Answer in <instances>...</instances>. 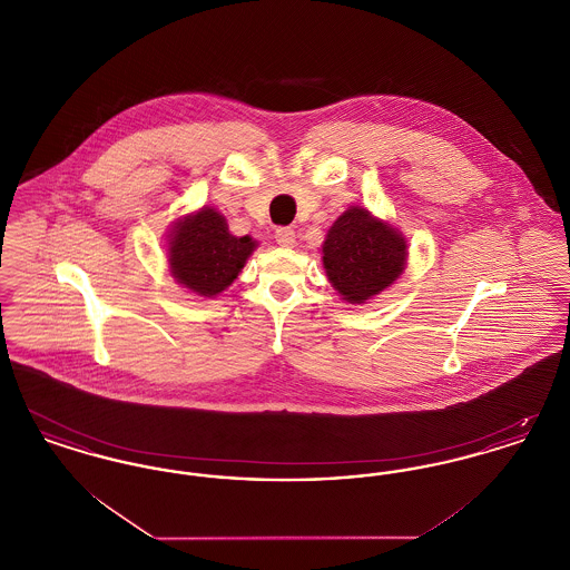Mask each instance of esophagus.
I'll return each instance as SVG.
<instances>
[{"mask_svg":"<svg viewBox=\"0 0 570 570\" xmlns=\"http://www.w3.org/2000/svg\"><path fill=\"white\" fill-rule=\"evenodd\" d=\"M275 242H277V245H282V247H293L295 242H297V235H295L293 228L282 226V228L275 230Z\"/></svg>","mask_w":570,"mask_h":570,"instance_id":"esophagus-1","label":"esophagus"}]
</instances>
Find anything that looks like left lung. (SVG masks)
<instances>
[{"label": "left lung", "instance_id": "8db88e82", "mask_svg": "<svg viewBox=\"0 0 570 570\" xmlns=\"http://www.w3.org/2000/svg\"><path fill=\"white\" fill-rule=\"evenodd\" d=\"M404 261L402 235L358 207L337 217L323 245L326 275L351 303H365L393 284L404 269Z\"/></svg>", "mask_w": 570, "mask_h": 570}]
</instances>
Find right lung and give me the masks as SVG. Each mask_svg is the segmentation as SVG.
Returning <instances> with one entry per match:
<instances>
[{
	"instance_id": "1",
	"label": "right lung",
	"mask_w": 570,
	"mask_h": 570,
	"mask_svg": "<svg viewBox=\"0 0 570 570\" xmlns=\"http://www.w3.org/2000/svg\"><path fill=\"white\" fill-rule=\"evenodd\" d=\"M256 242L233 237L226 219L205 207L186 217L170 235V269L179 284L200 297H214L244 269Z\"/></svg>"
}]
</instances>
